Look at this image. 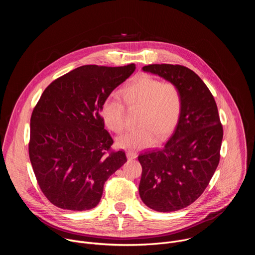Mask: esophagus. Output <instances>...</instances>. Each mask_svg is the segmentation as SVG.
Returning <instances> with one entry per match:
<instances>
[{
    "label": "esophagus",
    "mask_w": 255,
    "mask_h": 255,
    "mask_svg": "<svg viewBox=\"0 0 255 255\" xmlns=\"http://www.w3.org/2000/svg\"><path fill=\"white\" fill-rule=\"evenodd\" d=\"M126 155H127V158H128L129 160L135 159V158L137 157V154H136L135 152H133V151H127V152H126Z\"/></svg>",
    "instance_id": "obj_1"
}]
</instances>
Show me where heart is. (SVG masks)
<instances>
[{"label":"heart","mask_w":255,"mask_h":255,"mask_svg":"<svg viewBox=\"0 0 255 255\" xmlns=\"http://www.w3.org/2000/svg\"><path fill=\"white\" fill-rule=\"evenodd\" d=\"M121 95L130 110L140 109L138 126L141 128L118 137V147L130 151L150 147L157 139L162 141L168 137L177 126L183 97L174 83L141 75L127 84ZM101 116L108 129L115 133L124 131L126 109L119 98H107L101 107Z\"/></svg>","instance_id":"b5f03b06"}]
</instances>
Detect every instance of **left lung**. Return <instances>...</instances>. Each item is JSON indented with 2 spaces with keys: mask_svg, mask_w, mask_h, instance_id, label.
<instances>
[{
  "mask_svg": "<svg viewBox=\"0 0 255 255\" xmlns=\"http://www.w3.org/2000/svg\"><path fill=\"white\" fill-rule=\"evenodd\" d=\"M174 83L183 97L177 126L160 149L139 154V195L157 212H173L194 203L208 187L220 160L223 127L208 87L190 68L178 64L142 67Z\"/></svg>",
  "mask_w": 255,
  "mask_h": 255,
  "instance_id": "8db88e82",
  "label": "left lung"
}]
</instances>
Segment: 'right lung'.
Segmentation results:
<instances>
[{"label":"right lung","instance_id":"right-lung-1","mask_svg":"<svg viewBox=\"0 0 255 255\" xmlns=\"http://www.w3.org/2000/svg\"><path fill=\"white\" fill-rule=\"evenodd\" d=\"M135 68L134 63L80 66L53 81L35 106L29 157L42 193L54 206L95 208L105 181L127 161L123 150H110L113 139L101 107Z\"/></svg>","mask_w":255,"mask_h":255}]
</instances>
